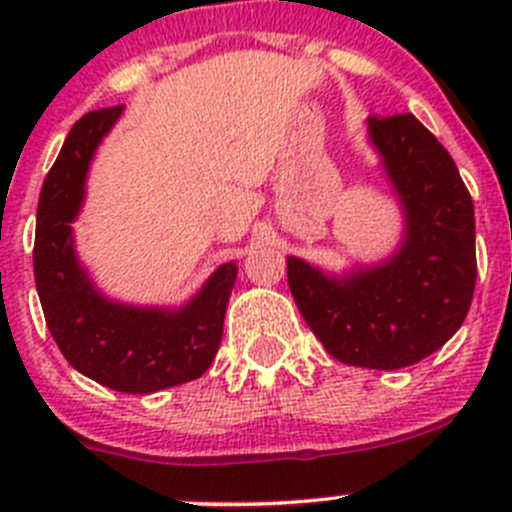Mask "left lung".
<instances>
[{
	"label": "left lung",
	"instance_id": "obj_1",
	"mask_svg": "<svg viewBox=\"0 0 512 512\" xmlns=\"http://www.w3.org/2000/svg\"><path fill=\"white\" fill-rule=\"evenodd\" d=\"M366 138L401 210L389 255L324 270L287 257L292 297L334 359L404 369L461 329L476 289V218L456 163L414 113L366 118Z\"/></svg>",
	"mask_w": 512,
	"mask_h": 512
}]
</instances>
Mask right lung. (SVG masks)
<instances>
[{
	"label": "right lung",
	"mask_w": 512,
	"mask_h": 512,
	"mask_svg": "<svg viewBox=\"0 0 512 512\" xmlns=\"http://www.w3.org/2000/svg\"><path fill=\"white\" fill-rule=\"evenodd\" d=\"M121 116L123 106L91 111L66 136L36 208L34 280L46 327L79 374L123 394H156L198 379L213 364L237 265L215 267L180 304L118 302L91 280L76 252L74 223L98 146Z\"/></svg>",
	"instance_id": "right-lung-1"
}]
</instances>
